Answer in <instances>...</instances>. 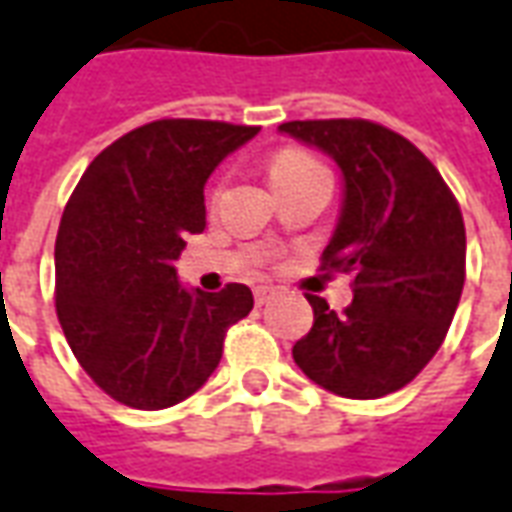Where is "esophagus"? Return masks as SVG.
I'll return each instance as SVG.
<instances>
[{"mask_svg":"<svg viewBox=\"0 0 512 512\" xmlns=\"http://www.w3.org/2000/svg\"><path fill=\"white\" fill-rule=\"evenodd\" d=\"M253 298H256V306H264V303H270L276 298V290L273 287H256Z\"/></svg>","mask_w":512,"mask_h":512,"instance_id":"esophagus-1","label":"esophagus"}]
</instances>
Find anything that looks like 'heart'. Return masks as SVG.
I'll use <instances>...</instances> for the list:
<instances>
[{"mask_svg": "<svg viewBox=\"0 0 512 512\" xmlns=\"http://www.w3.org/2000/svg\"><path fill=\"white\" fill-rule=\"evenodd\" d=\"M320 167L312 155L301 153V150H284L278 153L273 161H270V181H278V178H287V175H295V172H306V169Z\"/></svg>", "mask_w": 512, "mask_h": 512, "instance_id": "b5f03b06", "label": "heart"}]
</instances>
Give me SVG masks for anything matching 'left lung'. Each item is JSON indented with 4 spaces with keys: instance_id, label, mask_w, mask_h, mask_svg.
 <instances>
[{
    "instance_id": "8db88e82",
    "label": "left lung",
    "mask_w": 512,
    "mask_h": 512,
    "mask_svg": "<svg viewBox=\"0 0 512 512\" xmlns=\"http://www.w3.org/2000/svg\"><path fill=\"white\" fill-rule=\"evenodd\" d=\"M281 133L343 169V211L320 270L354 276L343 312L306 295L315 323L295 365L345 398L410 384L446 340L465 284V225L435 164L410 139L368 119L284 122Z\"/></svg>"
}]
</instances>
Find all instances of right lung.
<instances>
[{"label": "right lung", "instance_id": "add662e5", "mask_svg": "<svg viewBox=\"0 0 512 512\" xmlns=\"http://www.w3.org/2000/svg\"><path fill=\"white\" fill-rule=\"evenodd\" d=\"M259 133L155 119L108 144L74 186L55 239V309L94 384L133 410H164L220 365L225 331L253 309L245 284L189 292L172 262L206 228L203 186Z\"/></svg>", "mask_w": 512, "mask_h": 512}]
</instances>
